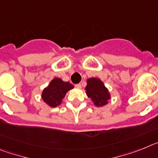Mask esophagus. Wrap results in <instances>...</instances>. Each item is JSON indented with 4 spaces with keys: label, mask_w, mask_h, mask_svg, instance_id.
I'll list each match as a JSON object with an SVG mask.
<instances>
[{
    "label": "esophagus",
    "mask_w": 158,
    "mask_h": 158,
    "mask_svg": "<svg viewBox=\"0 0 158 158\" xmlns=\"http://www.w3.org/2000/svg\"><path fill=\"white\" fill-rule=\"evenodd\" d=\"M75 87H76V88H78V89H80L81 87H82V85H81L80 83H79V84H76V85H75Z\"/></svg>",
    "instance_id": "34e87169"
}]
</instances>
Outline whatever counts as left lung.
<instances>
[{"label": "left lung", "instance_id": "obj_1", "mask_svg": "<svg viewBox=\"0 0 158 158\" xmlns=\"http://www.w3.org/2000/svg\"><path fill=\"white\" fill-rule=\"evenodd\" d=\"M87 97L91 99L94 105L101 107L108 103L111 96L108 88L102 80L98 78H89L87 79V86L85 87Z\"/></svg>", "mask_w": 158, "mask_h": 158}]
</instances>
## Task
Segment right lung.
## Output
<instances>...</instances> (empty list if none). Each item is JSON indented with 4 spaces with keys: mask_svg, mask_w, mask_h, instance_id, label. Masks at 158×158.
Masks as SVG:
<instances>
[{
    "mask_svg": "<svg viewBox=\"0 0 158 158\" xmlns=\"http://www.w3.org/2000/svg\"><path fill=\"white\" fill-rule=\"evenodd\" d=\"M74 86L69 82H64L60 78H54L42 91L41 98L51 107H56L62 103L63 98Z\"/></svg>",
    "mask_w": 158,
    "mask_h": 158,
    "instance_id": "right-lung-1",
    "label": "right lung"
}]
</instances>
